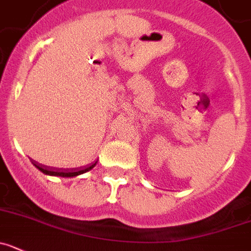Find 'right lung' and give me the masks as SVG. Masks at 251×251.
Instances as JSON below:
<instances>
[{
    "mask_svg": "<svg viewBox=\"0 0 251 251\" xmlns=\"http://www.w3.org/2000/svg\"><path fill=\"white\" fill-rule=\"evenodd\" d=\"M34 162V166H36L37 168H38V170H41L42 172L43 173H46V175H50V176H60V177H74V176H78V175H81V173H84V172H88V171H90L91 168L94 167V166L97 165V163H94V165H91L90 167H88V168H85V170H80V171H78V172H74V171H70V172H68V171H63V168L62 170H57V168H54L56 170L55 171L53 170V167H47V166H43V165H41V163H38V162H36V161H33Z\"/></svg>",
    "mask_w": 251,
    "mask_h": 251,
    "instance_id": "right-lung-1",
    "label": "right lung"
}]
</instances>
